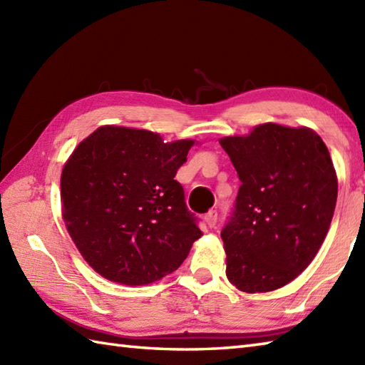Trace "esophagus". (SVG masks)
<instances>
[{
    "label": "esophagus",
    "mask_w": 365,
    "mask_h": 365,
    "mask_svg": "<svg viewBox=\"0 0 365 365\" xmlns=\"http://www.w3.org/2000/svg\"><path fill=\"white\" fill-rule=\"evenodd\" d=\"M205 222H207V226L208 227H215V224H216V221H218V212H216V210H210V212H208L207 215H205Z\"/></svg>",
    "instance_id": "1"
}]
</instances>
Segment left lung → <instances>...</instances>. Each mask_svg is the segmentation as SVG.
<instances>
[{
  "label": "left lung",
  "instance_id": "1",
  "mask_svg": "<svg viewBox=\"0 0 365 365\" xmlns=\"http://www.w3.org/2000/svg\"><path fill=\"white\" fill-rule=\"evenodd\" d=\"M220 144L242 182L221 230L227 279L246 293L281 289L309 267L331 226L337 177L328 147L311 128L271 122Z\"/></svg>",
  "mask_w": 365,
  "mask_h": 365
}]
</instances>
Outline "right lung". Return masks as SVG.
I'll return each instance as SVG.
<instances>
[{
	"label": "right lung",
	"mask_w": 365,
	"mask_h": 365,
	"mask_svg": "<svg viewBox=\"0 0 365 365\" xmlns=\"http://www.w3.org/2000/svg\"><path fill=\"white\" fill-rule=\"evenodd\" d=\"M195 141L105 125L78 144L61 175L63 218L98 274L144 285L173 273L202 235L174 177Z\"/></svg>",
	"instance_id": "add662e5"
}]
</instances>
